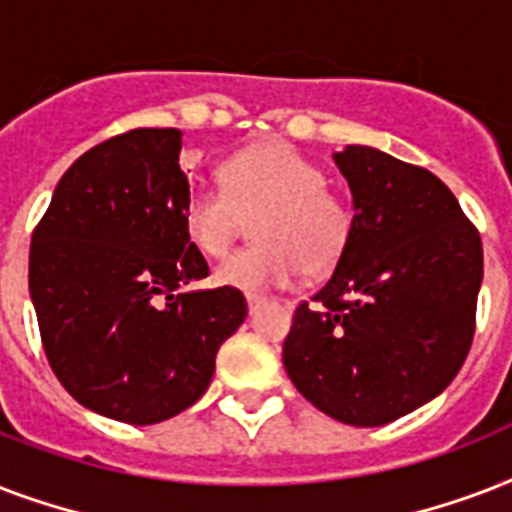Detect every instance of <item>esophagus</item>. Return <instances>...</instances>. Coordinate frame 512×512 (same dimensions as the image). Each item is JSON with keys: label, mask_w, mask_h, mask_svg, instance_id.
<instances>
[{"label": "esophagus", "mask_w": 512, "mask_h": 512, "mask_svg": "<svg viewBox=\"0 0 512 512\" xmlns=\"http://www.w3.org/2000/svg\"><path fill=\"white\" fill-rule=\"evenodd\" d=\"M265 303V297L263 295H252V292H249L247 295V305H249V313H255L257 308H260V305Z\"/></svg>", "instance_id": "obj_1"}]
</instances>
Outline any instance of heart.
Segmentation results:
<instances>
[{"label": "heart", "instance_id": "obj_1", "mask_svg": "<svg viewBox=\"0 0 512 512\" xmlns=\"http://www.w3.org/2000/svg\"><path fill=\"white\" fill-rule=\"evenodd\" d=\"M252 225L255 247L225 257L215 279L260 292L287 287L297 271H332L353 236V212L327 172L287 143H260L220 164V188H196L183 204L185 236L201 255L220 257Z\"/></svg>", "mask_w": 512, "mask_h": 512}]
</instances>
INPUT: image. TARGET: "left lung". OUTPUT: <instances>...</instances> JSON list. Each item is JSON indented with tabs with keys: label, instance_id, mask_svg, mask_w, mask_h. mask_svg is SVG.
I'll return each instance as SVG.
<instances>
[{
	"label": "left lung",
	"instance_id": "1",
	"mask_svg": "<svg viewBox=\"0 0 512 512\" xmlns=\"http://www.w3.org/2000/svg\"><path fill=\"white\" fill-rule=\"evenodd\" d=\"M353 236L324 287L295 308L284 369L329 417L377 428L436 398L476 335L481 233L433 172L348 146Z\"/></svg>",
	"mask_w": 512,
	"mask_h": 512
}]
</instances>
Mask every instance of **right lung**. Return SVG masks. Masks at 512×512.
Masks as SVG:
<instances>
[{"instance_id": "obj_1", "label": "right lung", "mask_w": 512, "mask_h": 512, "mask_svg": "<svg viewBox=\"0 0 512 512\" xmlns=\"http://www.w3.org/2000/svg\"><path fill=\"white\" fill-rule=\"evenodd\" d=\"M183 132L130 130L60 177L28 252L44 356L92 412L154 425L196 404L220 345L247 319L236 287L209 276L183 228Z\"/></svg>"}]
</instances>
